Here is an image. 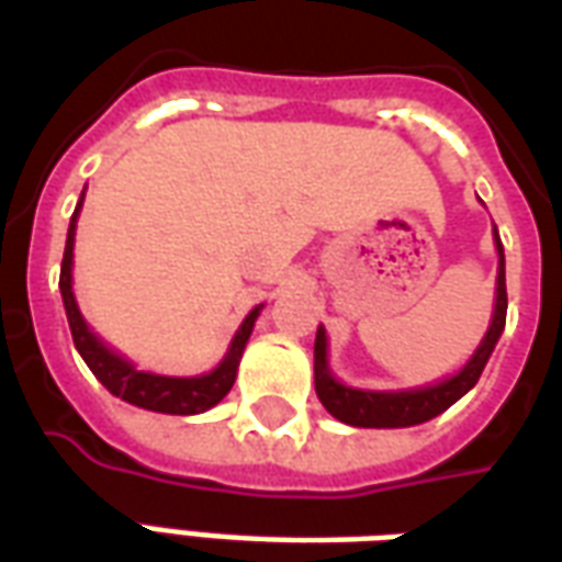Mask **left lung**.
Instances as JSON below:
<instances>
[{"label":"left lung","mask_w":562,"mask_h":562,"mask_svg":"<svg viewBox=\"0 0 562 562\" xmlns=\"http://www.w3.org/2000/svg\"><path fill=\"white\" fill-rule=\"evenodd\" d=\"M496 252H499V270H496V306L494 322L484 334L482 346L475 349L470 364L460 370L458 376L446 379L439 385L418 391H397V394H379V391H355L340 385L328 370V340L325 330L316 334V394L322 406L334 418L352 424V427H413V424L430 422L439 413H446L451 403H458L467 391L479 382L487 358L494 352L499 334L506 328V258H503V244L496 237Z\"/></svg>","instance_id":"8db88e82"}]
</instances>
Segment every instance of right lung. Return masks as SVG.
<instances>
[{
    "label": "right lung",
    "mask_w": 562,
    "mask_h": 562,
    "mask_svg": "<svg viewBox=\"0 0 562 562\" xmlns=\"http://www.w3.org/2000/svg\"><path fill=\"white\" fill-rule=\"evenodd\" d=\"M83 201V198H80ZM80 201L75 207V216H71V225H68L66 237V256H63V270H59V292H63V304H66L68 328H71V340L78 346L80 358L87 361L95 379L102 382L104 389L123 397L132 406H140V409H153V413L165 415H195L204 413L232 391L234 379H237V364H240V355L246 349V340L252 334V325H256L258 310L256 306L246 322L237 330L232 349L225 355L213 373L195 379H171V376H153V373H140L135 367L123 361L120 355H114L104 342L95 340V334L87 328V322L80 316L78 304H75V294H71V249H75V222H78Z\"/></svg>",
    "instance_id": "right-lung-1"
}]
</instances>
